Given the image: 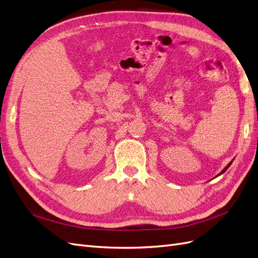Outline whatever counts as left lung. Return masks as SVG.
<instances>
[{
    "label": "left lung",
    "instance_id": "1",
    "mask_svg": "<svg viewBox=\"0 0 258 258\" xmlns=\"http://www.w3.org/2000/svg\"><path fill=\"white\" fill-rule=\"evenodd\" d=\"M231 162H232V161H231ZM231 162H229V163H228V165H227V166H226V167H225V168H224V170H223V171H222V172H221V173H220V174H218V175H221V174H223V173H224V172H225V171H226V170H227V169H228V168H229V166H230V165H231Z\"/></svg>",
    "mask_w": 258,
    "mask_h": 258
}]
</instances>
